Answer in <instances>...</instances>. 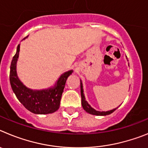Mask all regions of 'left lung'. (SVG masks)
<instances>
[{
	"label": "left lung",
	"mask_w": 148,
	"mask_h": 148,
	"mask_svg": "<svg viewBox=\"0 0 148 148\" xmlns=\"http://www.w3.org/2000/svg\"><path fill=\"white\" fill-rule=\"evenodd\" d=\"M81 83V96H82V107H83L84 110L89 113L90 114L92 115H95V116H107V115H109L110 113H112L113 112H114L116 110V109H113L112 110L107 111V112H99V111L95 110L93 108H91V106L87 103V101L85 100V98H84V90H83V86H82V81H80Z\"/></svg>",
	"instance_id": "obj_1"
}]
</instances>
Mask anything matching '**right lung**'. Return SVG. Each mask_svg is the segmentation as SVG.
Masks as SVG:
<instances>
[{"instance_id":"obj_1","label":"right lung","mask_w":148,"mask_h":148,"mask_svg":"<svg viewBox=\"0 0 148 148\" xmlns=\"http://www.w3.org/2000/svg\"><path fill=\"white\" fill-rule=\"evenodd\" d=\"M20 45L13 56L10 66V80L12 89L17 99L28 110L35 114H48L58 110L60 107L61 95L68 76L73 73L70 70L60 76L54 87L47 90H32L23 85L18 79L16 73V62L19 56Z\"/></svg>"}]
</instances>
